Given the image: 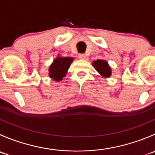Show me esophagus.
Returning <instances> with one entry per match:
<instances>
[{
  "label": "esophagus",
  "mask_w": 155,
  "mask_h": 155,
  "mask_svg": "<svg viewBox=\"0 0 155 155\" xmlns=\"http://www.w3.org/2000/svg\"><path fill=\"white\" fill-rule=\"evenodd\" d=\"M79 58L80 59H85V54H83V53H80L79 54Z\"/></svg>",
  "instance_id": "34e87169"
}]
</instances>
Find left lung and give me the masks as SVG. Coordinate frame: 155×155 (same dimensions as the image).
I'll list each match as a JSON object with an SVG mask.
<instances>
[{"instance_id": "1", "label": "left lung", "mask_w": 155, "mask_h": 155, "mask_svg": "<svg viewBox=\"0 0 155 155\" xmlns=\"http://www.w3.org/2000/svg\"><path fill=\"white\" fill-rule=\"evenodd\" d=\"M93 66L97 70L98 73L104 77H109L111 76V69L108 63L104 60H97L93 62Z\"/></svg>"}]
</instances>
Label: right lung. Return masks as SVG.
I'll list each match as a JSON object with an SVG mask.
<instances>
[{"instance_id":"add662e5","label":"right lung","mask_w":155,"mask_h":155,"mask_svg":"<svg viewBox=\"0 0 155 155\" xmlns=\"http://www.w3.org/2000/svg\"><path fill=\"white\" fill-rule=\"evenodd\" d=\"M73 59L72 58H58L49 68V76L55 81L64 77Z\"/></svg>"}]
</instances>
